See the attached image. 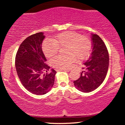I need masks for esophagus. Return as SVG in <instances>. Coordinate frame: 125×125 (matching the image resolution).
Segmentation results:
<instances>
[{"instance_id":"obj_1","label":"esophagus","mask_w":125,"mask_h":125,"mask_svg":"<svg viewBox=\"0 0 125 125\" xmlns=\"http://www.w3.org/2000/svg\"><path fill=\"white\" fill-rule=\"evenodd\" d=\"M58 71H69V70L64 69H58Z\"/></svg>"}]
</instances>
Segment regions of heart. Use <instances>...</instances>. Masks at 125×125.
I'll return each mask as SVG.
<instances>
[{"mask_svg":"<svg viewBox=\"0 0 125 125\" xmlns=\"http://www.w3.org/2000/svg\"><path fill=\"white\" fill-rule=\"evenodd\" d=\"M64 56H56L51 60V64L58 69H69L76 59L81 61L90 54L91 41L88 37L73 31H65L55 36L52 40H46L42 43L43 52L47 58L58 53L59 48H64Z\"/></svg>","mask_w":125,"mask_h":125,"instance_id":"b5f03b06","label":"heart"}]
</instances>
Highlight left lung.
<instances>
[{
	"label": "left lung",
	"mask_w": 125,
	"mask_h": 125,
	"mask_svg": "<svg viewBox=\"0 0 125 125\" xmlns=\"http://www.w3.org/2000/svg\"><path fill=\"white\" fill-rule=\"evenodd\" d=\"M92 52L84 63L81 76L73 82L79 91L88 93L95 90L102 83L106 76L109 67V53L105 44L96 34H92Z\"/></svg>",
	"instance_id": "1"
}]
</instances>
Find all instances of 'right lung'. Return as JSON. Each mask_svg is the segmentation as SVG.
<instances>
[{
	"instance_id": "1",
	"label": "right lung",
	"mask_w": 125,
	"mask_h": 125,
	"mask_svg": "<svg viewBox=\"0 0 125 125\" xmlns=\"http://www.w3.org/2000/svg\"><path fill=\"white\" fill-rule=\"evenodd\" d=\"M45 38L43 33L29 36L20 45L15 58L17 74L21 84L31 94L41 95L48 93L53 86L56 72L49 71L42 49Z\"/></svg>"
}]
</instances>
